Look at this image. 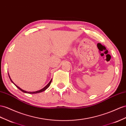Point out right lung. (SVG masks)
<instances>
[{"label":"right lung","instance_id":"add662e5","mask_svg":"<svg viewBox=\"0 0 126 126\" xmlns=\"http://www.w3.org/2000/svg\"><path fill=\"white\" fill-rule=\"evenodd\" d=\"M8 76H9V79H11V81L17 87L19 90H21V91H22L23 92H24V93H29V94H36V93H41V92H43V91H45L46 90H47V88H48L49 86H50V84H51V81H52V79H51V80L50 81V82L47 84V85L45 87H43V88H42L41 90H39V91H35V92H28V91H24V90H22V88H20L19 87H18V86H17L13 82V81H12V80L11 79V77H10V76H9V74H8Z\"/></svg>","mask_w":126,"mask_h":126}]
</instances>
